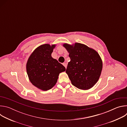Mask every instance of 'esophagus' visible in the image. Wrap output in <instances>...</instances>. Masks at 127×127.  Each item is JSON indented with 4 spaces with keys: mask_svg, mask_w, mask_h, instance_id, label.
Returning a JSON list of instances; mask_svg holds the SVG:
<instances>
[{
    "mask_svg": "<svg viewBox=\"0 0 127 127\" xmlns=\"http://www.w3.org/2000/svg\"><path fill=\"white\" fill-rule=\"evenodd\" d=\"M63 66L66 68V67H67V64H66V63H63Z\"/></svg>",
    "mask_w": 127,
    "mask_h": 127,
    "instance_id": "obj_1",
    "label": "esophagus"
}]
</instances>
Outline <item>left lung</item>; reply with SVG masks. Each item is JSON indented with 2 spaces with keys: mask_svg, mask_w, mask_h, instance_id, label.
Here are the masks:
<instances>
[{
  "mask_svg": "<svg viewBox=\"0 0 127 127\" xmlns=\"http://www.w3.org/2000/svg\"><path fill=\"white\" fill-rule=\"evenodd\" d=\"M63 46L69 53L70 61L66 70L72 84L78 89L88 90L98 81L102 69L99 54L86 45L75 43Z\"/></svg>",
  "mask_w": 127,
  "mask_h": 127,
  "instance_id": "8db88e82",
  "label": "left lung"
}]
</instances>
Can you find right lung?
<instances>
[{
    "label": "right lung",
    "mask_w": 127,
    "mask_h": 127,
    "mask_svg": "<svg viewBox=\"0 0 127 127\" xmlns=\"http://www.w3.org/2000/svg\"><path fill=\"white\" fill-rule=\"evenodd\" d=\"M56 45H42L30 56L26 64L29 79L33 85L47 91L57 82L59 74L66 70L65 67L51 56Z\"/></svg>",
    "instance_id": "right-lung-1"
}]
</instances>
